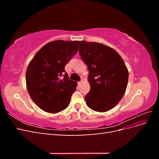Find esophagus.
I'll use <instances>...</instances> for the list:
<instances>
[{
  "label": "esophagus",
  "instance_id": "34e87169",
  "mask_svg": "<svg viewBox=\"0 0 159 159\" xmlns=\"http://www.w3.org/2000/svg\"><path fill=\"white\" fill-rule=\"evenodd\" d=\"M83 81H84V79H82V78H81V81H79V82H78V84H81V83H82V82H83Z\"/></svg>",
  "mask_w": 159,
  "mask_h": 159
}]
</instances>
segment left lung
<instances>
[{
    "instance_id": "left-lung-1",
    "label": "left lung",
    "mask_w": 159,
    "mask_h": 159,
    "mask_svg": "<svg viewBox=\"0 0 159 159\" xmlns=\"http://www.w3.org/2000/svg\"><path fill=\"white\" fill-rule=\"evenodd\" d=\"M79 52L89 70L88 106L106 112L116 106L127 89L129 71L122 57L112 48L102 43L80 41Z\"/></svg>"
}]
</instances>
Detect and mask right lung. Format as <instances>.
<instances>
[{
    "label": "right lung",
    "instance_id": "right-lung-1",
    "mask_svg": "<svg viewBox=\"0 0 159 159\" xmlns=\"http://www.w3.org/2000/svg\"><path fill=\"white\" fill-rule=\"evenodd\" d=\"M80 41L55 40L38 51L28 66L26 88L31 99L44 111L56 113L70 104L76 81L68 79L65 66L78 51Z\"/></svg>",
    "mask_w": 159,
    "mask_h": 159
}]
</instances>
